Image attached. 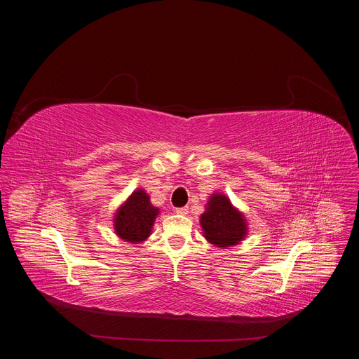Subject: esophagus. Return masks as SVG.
Wrapping results in <instances>:
<instances>
[{
  "label": "esophagus",
  "instance_id": "1",
  "mask_svg": "<svg viewBox=\"0 0 359 359\" xmlns=\"http://www.w3.org/2000/svg\"><path fill=\"white\" fill-rule=\"evenodd\" d=\"M175 212H176V215L186 216V215L189 213V209H187V208H177V209H175Z\"/></svg>",
  "mask_w": 359,
  "mask_h": 359
}]
</instances>
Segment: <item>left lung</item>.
I'll list each match as a JSON object with an SVG mask.
<instances>
[{"label":"left lung","mask_w":359,"mask_h":359,"mask_svg":"<svg viewBox=\"0 0 359 359\" xmlns=\"http://www.w3.org/2000/svg\"><path fill=\"white\" fill-rule=\"evenodd\" d=\"M200 223L206 237L219 247L234 245L241 241L247 231L243 215L237 212L224 194H213L208 203V209L200 217Z\"/></svg>","instance_id":"8db88e82"}]
</instances>
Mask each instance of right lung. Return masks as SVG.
Instances as JSON below:
<instances>
[{
	"mask_svg": "<svg viewBox=\"0 0 359 359\" xmlns=\"http://www.w3.org/2000/svg\"><path fill=\"white\" fill-rule=\"evenodd\" d=\"M158 208H153L144 190H136L126 200L115 216V231L125 241H144L158 216Z\"/></svg>",
	"mask_w": 359,
	"mask_h": 359,
	"instance_id": "right-lung-1",
	"label": "right lung"
}]
</instances>
